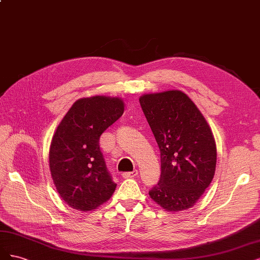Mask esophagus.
<instances>
[{"instance_id": "1", "label": "esophagus", "mask_w": 260, "mask_h": 260, "mask_svg": "<svg viewBox=\"0 0 260 260\" xmlns=\"http://www.w3.org/2000/svg\"><path fill=\"white\" fill-rule=\"evenodd\" d=\"M137 175H138V171L137 170L133 171V172H126V173H123L122 174L123 178H134V177H136Z\"/></svg>"}]
</instances>
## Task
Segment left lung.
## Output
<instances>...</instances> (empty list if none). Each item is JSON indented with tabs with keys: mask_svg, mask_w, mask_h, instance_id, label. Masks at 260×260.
Here are the masks:
<instances>
[{
	"mask_svg": "<svg viewBox=\"0 0 260 260\" xmlns=\"http://www.w3.org/2000/svg\"><path fill=\"white\" fill-rule=\"evenodd\" d=\"M139 103L161 152V177L150 198L169 212L193 206L215 175L212 129L180 90L142 95Z\"/></svg>",
	"mask_w": 260,
	"mask_h": 260,
	"instance_id": "1",
	"label": "left lung"
}]
</instances>
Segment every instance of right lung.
I'll return each mask as SVG.
<instances>
[{
	"label": "right lung",
	"mask_w": 260,
	"mask_h": 260,
	"mask_svg": "<svg viewBox=\"0 0 260 260\" xmlns=\"http://www.w3.org/2000/svg\"><path fill=\"white\" fill-rule=\"evenodd\" d=\"M123 112L121 98H81L58 125L49 148V169L57 192L70 207L88 212L113 194L116 183L100 151L99 138Z\"/></svg>",
	"instance_id": "right-lung-1"
}]
</instances>
